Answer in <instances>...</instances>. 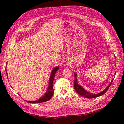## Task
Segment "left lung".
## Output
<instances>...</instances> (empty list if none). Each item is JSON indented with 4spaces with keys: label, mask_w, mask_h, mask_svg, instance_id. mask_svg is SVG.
Instances as JSON below:
<instances>
[{
    "label": "left lung",
    "mask_w": 124,
    "mask_h": 124,
    "mask_svg": "<svg viewBox=\"0 0 124 124\" xmlns=\"http://www.w3.org/2000/svg\"><path fill=\"white\" fill-rule=\"evenodd\" d=\"M116 72H115V74H116ZM74 75H75V81H74V88L75 89L76 92H77L78 94H79V95H80L81 96H82L84 97H86V98H89V99H92V98H95V97H99L102 95H103L107 91L108 89H109V88L111 86V84L112 83L113 80L114 79H112L111 80V82L110 83V84L109 85H108L106 88L104 89L103 91L100 92L98 94H92L90 92H88V91H86L85 89H84L83 87H81L79 84H78V81H77V74L76 73L74 72Z\"/></svg>",
    "instance_id": "8db88e82"
}]
</instances>
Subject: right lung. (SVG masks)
<instances>
[{"label": "right lung", "mask_w": 124, "mask_h": 124, "mask_svg": "<svg viewBox=\"0 0 124 124\" xmlns=\"http://www.w3.org/2000/svg\"><path fill=\"white\" fill-rule=\"evenodd\" d=\"M6 65H7V64ZM59 69V67H56L54 68L52 70L51 76H50L49 81H48V88H47L46 93L44 94V95L43 96L41 97L40 98H39L37 100H36V101H25L27 102L28 103H39L46 102L51 99V97L53 96V94L54 93V90H53V80L55 77V73H56V71ZM6 72V74L7 75V72ZM7 79H8V76H7Z\"/></svg>", "instance_id": "right-lung-1"}]
</instances>
